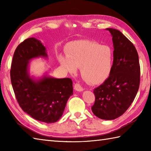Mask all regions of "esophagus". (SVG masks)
Returning a JSON list of instances; mask_svg holds the SVG:
<instances>
[{"label":"esophagus","mask_w":151,"mask_h":151,"mask_svg":"<svg viewBox=\"0 0 151 151\" xmlns=\"http://www.w3.org/2000/svg\"><path fill=\"white\" fill-rule=\"evenodd\" d=\"M74 89H75V90L77 91H82L83 90H84V89H83L81 85L78 84V83H76V84H75V86H74Z\"/></svg>","instance_id":"obj_1"}]
</instances>
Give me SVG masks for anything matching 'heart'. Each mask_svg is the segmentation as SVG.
I'll use <instances>...</instances> for the list:
<instances>
[{"label": "heart", "instance_id": "obj_1", "mask_svg": "<svg viewBox=\"0 0 151 151\" xmlns=\"http://www.w3.org/2000/svg\"><path fill=\"white\" fill-rule=\"evenodd\" d=\"M66 53L67 56H59L62 65L72 73L81 67L82 77L89 84H100L111 71L114 53L108 45L89 40L75 41L67 46Z\"/></svg>", "mask_w": 151, "mask_h": 151}]
</instances>
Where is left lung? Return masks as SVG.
I'll list each match as a JSON object with an SVG mask.
<instances>
[{"label": "left lung", "mask_w": 151, "mask_h": 151, "mask_svg": "<svg viewBox=\"0 0 151 151\" xmlns=\"http://www.w3.org/2000/svg\"><path fill=\"white\" fill-rule=\"evenodd\" d=\"M114 43V63L108 78L94 89L95 103L91 110L97 117L115 119L132 103L139 89L140 65L133 43L120 31L107 28Z\"/></svg>", "instance_id": "obj_1"}]
</instances>
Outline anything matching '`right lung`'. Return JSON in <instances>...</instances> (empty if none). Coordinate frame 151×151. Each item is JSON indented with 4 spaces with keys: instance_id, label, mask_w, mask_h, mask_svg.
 I'll list each match as a JSON object with an SVG mask.
<instances>
[{
    "instance_id": "1",
    "label": "right lung",
    "mask_w": 151,
    "mask_h": 151,
    "mask_svg": "<svg viewBox=\"0 0 151 151\" xmlns=\"http://www.w3.org/2000/svg\"><path fill=\"white\" fill-rule=\"evenodd\" d=\"M39 56L47 57L45 47L39 40L30 37L19 44L12 62L11 82L22 110L37 121L53 123L62 117L67 100L73 94V82L69 78L44 76L38 81L31 78L28 62Z\"/></svg>"
}]
</instances>
